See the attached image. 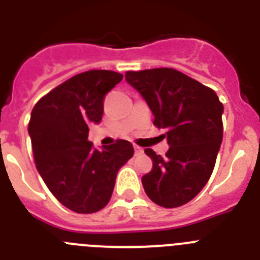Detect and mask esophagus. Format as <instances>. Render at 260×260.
Masks as SVG:
<instances>
[{
  "label": "esophagus",
  "instance_id": "esophagus-1",
  "mask_svg": "<svg viewBox=\"0 0 260 260\" xmlns=\"http://www.w3.org/2000/svg\"><path fill=\"white\" fill-rule=\"evenodd\" d=\"M143 153V148H141V147L138 146H134V155L135 156H139Z\"/></svg>",
  "mask_w": 260,
  "mask_h": 260
}]
</instances>
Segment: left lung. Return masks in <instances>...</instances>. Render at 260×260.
Segmentation results:
<instances>
[{
  "mask_svg": "<svg viewBox=\"0 0 260 260\" xmlns=\"http://www.w3.org/2000/svg\"><path fill=\"white\" fill-rule=\"evenodd\" d=\"M125 79L152 110L153 125L164 128V157L151 148L152 171L142 177L144 191L165 208L183 206L210 180L222 142L224 107L213 89L174 69L126 71Z\"/></svg>",
  "mask_w": 260,
  "mask_h": 260,
  "instance_id": "obj_1",
  "label": "left lung"
}]
</instances>
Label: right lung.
I'll return each mask as SVG.
<instances>
[{
	"mask_svg": "<svg viewBox=\"0 0 260 260\" xmlns=\"http://www.w3.org/2000/svg\"><path fill=\"white\" fill-rule=\"evenodd\" d=\"M122 78L110 70L84 71L52 89L31 112L28 134L36 168L57 201L74 212L103 210L119 168L134 155L127 141L102 150L88 141V125L102 121L104 96Z\"/></svg>",
	"mask_w": 260,
	"mask_h": 260,
	"instance_id": "right-lung-1",
	"label": "right lung"
}]
</instances>
